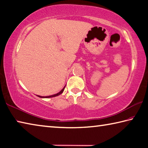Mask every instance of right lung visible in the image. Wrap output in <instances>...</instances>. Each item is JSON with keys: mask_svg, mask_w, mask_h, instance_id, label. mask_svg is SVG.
Instances as JSON below:
<instances>
[{"mask_svg": "<svg viewBox=\"0 0 148 148\" xmlns=\"http://www.w3.org/2000/svg\"><path fill=\"white\" fill-rule=\"evenodd\" d=\"M65 87H64L62 90H61L60 92H58V93H57V94H56V95H52V96H39V97H40V98H52V97H55V96H59L60 95H61V93H62L63 92V90H64V89H65Z\"/></svg>", "mask_w": 148, "mask_h": 148, "instance_id": "right-lung-1", "label": "right lung"}]
</instances>
